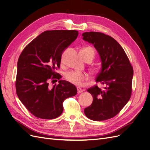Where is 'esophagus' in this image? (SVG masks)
Masks as SVG:
<instances>
[{
  "label": "esophagus",
  "mask_w": 150,
  "mask_h": 150,
  "mask_svg": "<svg viewBox=\"0 0 150 150\" xmlns=\"http://www.w3.org/2000/svg\"><path fill=\"white\" fill-rule=\"evenodd\" d=\"M77 91H78V94L81 93L83 92V91L82 89H81V88H77Z\"/></svg>",
  "instance_id": "esophagus-1"
}]
</instances>
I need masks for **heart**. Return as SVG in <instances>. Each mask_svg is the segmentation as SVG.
Returning <instances> with one entry per match:
<instances>
[{
    "mask_svg": "<svg viewBox=\"0 0 150 150\" xmlns=\"http://www.w3.org/2000/svg\"><path fill=\"white\" fill-rule=\"evenodd\" d=\"M83 50H84L86 52L85 56L91 57L92 59H93L95 54L93 49H92L91 47H86L83 49ZM99 69L98 67H95L93 69V72L94 73H98L99 72ZM65 78L68 82H69L70 83L79 86L81 84V83H82L83 81L88 79V75L82 72L70 71L67 72L66 74Z\"/></svg>",
    "mask_w": 150,
    "mask_h": 150,
    "instance_id": "obj_1",
    "label": "heart"
}]
</instances>
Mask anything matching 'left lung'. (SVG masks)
<instances>
[{"label": "left lung", "mask_w": 150, "mask_h": 150, "mask_svg": "<svg viewBox=\"0 0 150 150\" xmlns=\"http://www.w3.org/2000/svg\"><path fill=\"white\" fill-rule=\"evenodd\" d=\"M83 39L93 44L100 56L102 65L96 84L87 89L93 97V103L84 109L89 119L103 121L112 118L128 102L132 93L133 68L125 51L111 36L98 32L83 34Z\"/></svg>", "instance_id": "obj_1"}]
</instances>
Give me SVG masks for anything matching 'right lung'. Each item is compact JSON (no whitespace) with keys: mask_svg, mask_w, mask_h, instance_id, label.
<instances>
[{"mask_svg":"<svg viewBox=\"0 0 150 150\" xmlns=\"http://www.w3.org/2000/svg\"><path fill=\"white\" fill-rule=\"evenodd\" d=\"M78 34L75 30L44 31L21 52L17 62L16 93L35 117L56 118L62 114L65 99L77 94L76 86L66 81L60 80L52 89L48 88V81L61 79L56 70L60 67L62 52Z\"/></svg>","mask_w":150,"mask_h":150,"instance_id":"1","label":"right lung"}]
</instances>
